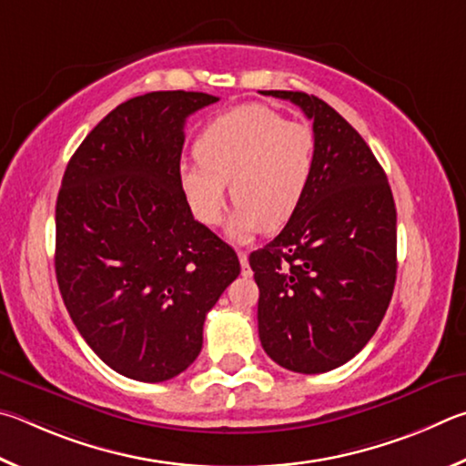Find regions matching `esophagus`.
Wrapping results in <instances>:
<instances>
[{"mask_svg":"<svg viewBox=\"0 0 466 466\" xmlns=\"http://www.w3.org/2000/svg\"><path fill=\"white\" fill-rule=\"evenodd\" d=\"M239 262H241V274H243V276H251V270H249V258H248V251H239Z\"/></svg>","mask_w":466,"mask_h":466,"instance_id":"obj_1","label":"esophagus"}]
</instances>
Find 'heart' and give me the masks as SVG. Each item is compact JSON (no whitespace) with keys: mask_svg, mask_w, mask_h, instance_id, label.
<instances>
[{"mask_svg":"<svg viewBox=\"0 0 466 466\" xmlns=\"http://www.w3.org/2000/svg\"><path fill=\"white\" fill-rule=\"evenodd\" d=\"M194 163L179 169V186L202 225H218L227 182L235 198L227 233L249 241L295 215L311 184L317 135L264 104H243L212 118L194 145Z\"/></svg>","mask_w":466,"mask_h":466,"instance_id":"obj_1","label":"heart"}]
</instances>
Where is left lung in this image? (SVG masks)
<instances>
[{"mask_svg":"<svg viewBox=\"0 0 466 466\" xmlns=\"http://www.w3.org/2000/svg\"><path fill=\"white\" fill-rule=\"evenodd\" d=\"M313 120L317 161L279 238L249 256L258 331L282 369L319 374L360 352L397 279V210L385 171L358 130L317 96L270 89Z\"/></svg>","mask_w":466,"mask_h":466,"instance_id":"obj_1","label":"left lung"}]
</instances>
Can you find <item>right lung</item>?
<instances>
[{
	"label": "right lung",
	"instance_id": "add662e5",
	"mask_svg": "<svg viewBox=\"0 0 466 466\" xmlns=\"http://www.w3.org/2000/svg\"><path fill=\"white\" fill-rule=\"evenodd\" d=\"M218 102L151 92L116 106L77 147L56 198L55 272L87 346L122 377L161 382L202 350V325L241 272L179 186L186 118Z\"/></svg>",
	"mask_w": 466,
	"mask_h": 466
}]
</instances>
